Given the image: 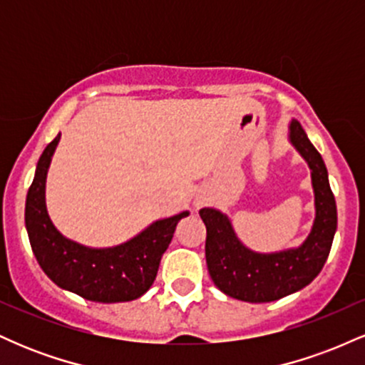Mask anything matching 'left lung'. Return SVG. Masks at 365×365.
Segmentation results:
<instances>
[{
    "mask_svg": "<svg viewBox=\"0 0 365 365\" xmlns=\"http://www.w3.org/2000/svg\"><path fill=\"white\" fill-rule=\"evenodd\" d=\"M290 140L309 163L316 194V221L302 247L255 254L238 242L225 215L216 209L199 211L207 230L206 262L211 279L226 295L244 302H274L307 287L321 273L336 232V202L324 161L295 120L290 125Z\"/></svg>",
    "mask_w": 365,
    "mask_h": 365,
    "instance_id": "8db88e82",
    "label": "left lung"
}]
</instances>
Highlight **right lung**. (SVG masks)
Instances as JSON below:
<instances>
[{"instance_id": "right-lung-1", "label": "right lung", "mask_w": 365, "mask_h": 365, "mask_svg": "<svg viewBox=\"0 0 365 365\" xmlns=\"http://www.w3.org/2000/svg\"><path fill=\"white\" fill-rule=\"evenodd\" d=\"M58 140L60 133L39 158L25 202V225L37 262L58 287L92 302L139 299L156 279L161 255L168 249L178 221L188 212L156 221L140 235L115 249H87L66 240L53 226L44 204L46 173Z\"/></svg>"}]
</instances>
